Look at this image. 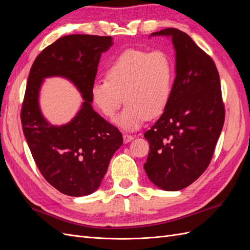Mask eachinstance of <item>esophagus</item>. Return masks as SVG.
<instances>
[{
    "label": "esophagus",
    "mask_w": 250,
    "mask_h": 250,
    "mask_svg": "<svg viewBox=\"0 0 250 250\" xmlns=\"http://www.w3.org/2000/svg\"><path fill=\"white\" fill-rule=\"evenodd\" d=\"M133 139H134V137H133V135H131V134H128V133H124L123 134V141H124V143H129Z\"/></svg>",
    "instance_id": "1"
}]
</instances>
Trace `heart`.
Masks as SVG:
<instances>
[{
    "label": "heart",
    "instance_id": "1",
    "mask_svg": "<svg viewBox=\"0 0 250 250\" xmlns=\"http://www.w3.org/2000/svg\"><path fill=\"white\" fill-rule=\"evenodd\" d=\"M106 79L90 87L96 107L107 119L123 104L116 123L125 129H137L149 118L161 116L170 102L175 66L167 52L129 49L113 59L105 72Z\"/></svg>",
    "mask_w": 250,
    "mask_h": 250
}]
</instances>
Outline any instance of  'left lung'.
Segmentation results:
<instances>
[{
    "label": "left lung",
    "instance_id": "8db88e82",
    "mask_svg": "<svg viewBox=\"0 0 250 250\" xmlns=\"http://www.w3.org/2000/svg\"><path fill=\"white\" fill-rule=\"evenodd\" d=\"M176 51V77L167 108L144 137L149 179L166 191L193 184L207 170L224 124L221 84L211 57L187 33L166 28Z\"/></svg>",
    "mask_w": 250,
    "mask_h": 250
}]
</instances>
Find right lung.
I'll return each mask as SVG.
<instances>
[{
  "instance_id": "add662e5",
  "label": "right lung",
  "mask_w": 250,
  "mask_h": 250,
  "mask_svg": "<svg viewBox=\"0 0 250 250\" xmlns=\"http://www.w3.org/2000/svg\"><path fill=\"white\" fill-rule=\"evenodd\" d=\"M111 44L110 36H62L40 53L29 73L21 110L22 131L44 179L60 193L74 197L99 188L110 158L123 144L118 128L90 105V87L101 54ZM50 76L69 78L85 99L79 115L63 126L49 125L38 107L41 81Z\"/></svg>"
}]
</instances>
